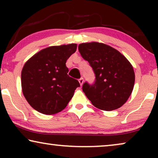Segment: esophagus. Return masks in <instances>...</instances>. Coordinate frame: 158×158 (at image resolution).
<instances>
[{
  "mask_svg": "<svg viewBox=\"0 0 158 158\" xmlns=\"http://www.w3.org/2000/svg\"><path fill=\"white\" fill-rule=\"evenodd\" d=\"M78 81H79L80 85H83V83H84V79L83 78V77H81V78H80V79L78 80Z\"/></svg>",
  "mask_w": 158,
  "mask_h": 158,
  "instance_id": "1",
  "label": "esophagus"
}]
</instances>
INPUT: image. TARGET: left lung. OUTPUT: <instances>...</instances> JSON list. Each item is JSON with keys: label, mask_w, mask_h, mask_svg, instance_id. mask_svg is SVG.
Masks as SVG:
<instances>
[{"label": "left lung", "mask_w": 158, "mask_h": 158, "mask_svg": "<svg viewBox=\"0 0 158 158\" xmlns=\"http://www.w3.org/2000/svg\"><path fill=\"white\" fill-rule=\"evenodd\" d=\"M78 49L96 76L93 85L87 82L83 85V92L92 104L108 111L124 105L132 92L135 81L129 60L116 49L103 43H82Z\"/></svg>", "instance_id": "obj_1"}]
</instances>
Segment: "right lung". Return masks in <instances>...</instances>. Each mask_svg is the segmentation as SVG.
Instances as JSON below:
<instances>
[{
	"mask_svg": "<svg viewBox=\"0 0 158 158\" xmlns=\"http://www.w3.org/2000/svg\"><path fill=\"white\" fill-rule=\"evenodd\" d=\"M76 44L49 47L27 60L21 71V88L26 100L40 113L61 111L73 98L79 82L68 75L66 62Z\"/></svg>",
	"mask_w": 158,
	"mask_h": 158,
	"instance_id": "obj_1",
	"label": "right lung"
}]
</instances>
